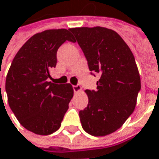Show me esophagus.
<instances>
[{
  "instance_id": "34e87169",
  "label": "esophagus",
  "mask_w": 159,
  "mask_h": 159,
  "mask_svg": "<svg viewBox=\"0 0 159 159\" xmlns=\"http://www.w3.org/2000/svg\"><path fill=\"white\" fill-rule=\"evenodd\" d=\"M72 88H73V90L75 93L77 92H80L81 90V86L80 85H75V86H72Z\"/></svg>"
}]
</instances>
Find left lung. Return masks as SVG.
<instances>
[{"label":"left lung","mask_w":159,"mask_h":159,"mask_svg":"<svg viewBox=\"0 0 159 159\" xmlns=\"http://www.w3.org/2000/svg\"><path fill=\"white\" fill-rule=\"evenodd\" d=\"M80 46L89 69L100 74L97 89H87L89 104L80 111L84 131L106 136L118 130L136 106L140 78L134 56L123 39L109 28H70Z\"/></svg>","instance_id":"8db88e82"}]
</instances>
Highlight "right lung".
Instances as JSON below:
<instances>
[{"label":"right lung","mask_w":159,"mask_h":159,"mask_svg":"<svg viewBox=\"0 0 159 159\" xmlns=\"http://www.w3.org/2000/svg\"><path fill=\"white\" fill-rule=\"evenodd\" d=\"M66 41L75 42L63 28L34 35L17 52L6 77L9 106L20 124L36 134L57 131L73 97L70 84L48 81L57 50Z\"/></svg>","instance_id":"obj_1"}]
</instances>
